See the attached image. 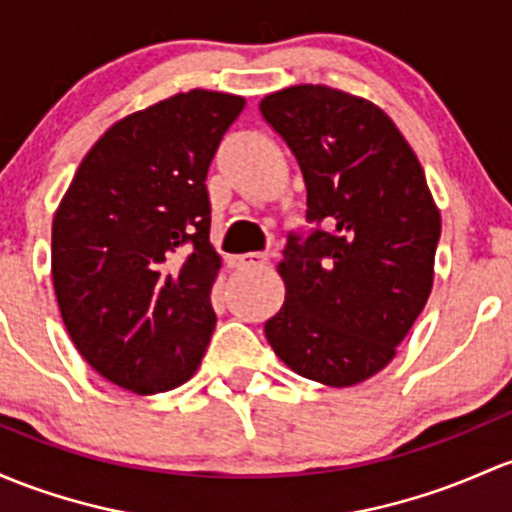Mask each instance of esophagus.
I'll use <instances>...</instances> for the list:
<instances>
[{"label":"esophagus","instance_id":"obj_1","mask_svg":"<svg viewBox=\"0 0 512 512\" xmlns=\"http://www.w3.org/2000/svg\"><path fill=\"white\" fill-rule=\"evenodd\" d=\"M266 261H268L266 254H256V251H251V254H239V256L229 258V263H232L234 268H261Z\"/></svg>","mask_w":512,"mask_h":512}]
</instances>
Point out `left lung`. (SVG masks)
Wrapping results in <instances>:
<instances>
[{"mask_svg":"<svg viewBox=\"0 0 512 512\" xmlns=\"http://www.w3.org/2000/svg\"><path fill=\"white\" fill-rule=\"evenodd\" d=\"M258 109L298 161L312 224L288 234L285 302L263 332L300 376L356 386L430 298L442 219L425 170L383 109L342 90L295 85Z\"/></svg>","mask_w":512,"mask_h":512,"instance_id":"obj_1","label":"left lung"}]
</instances>
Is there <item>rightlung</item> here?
<instances>
[{
  "label": "right lung",
  "instance_id": "right-lung-1",
  "mask_svg": "<svg viewBox=\"0 0 512 512\" xmlns=\"http://www.w3.org/2000/svg\"><path fill=\"white\" fill-rule=\"evenodd\" d=\"M244 97L190 90L109 126L53 219L51 271L82 359L139 395L178 388L217 324L207 170Z\"/></svg>",
  "mask_w": 512,
  "mask_h": 512
}]
</instances>
